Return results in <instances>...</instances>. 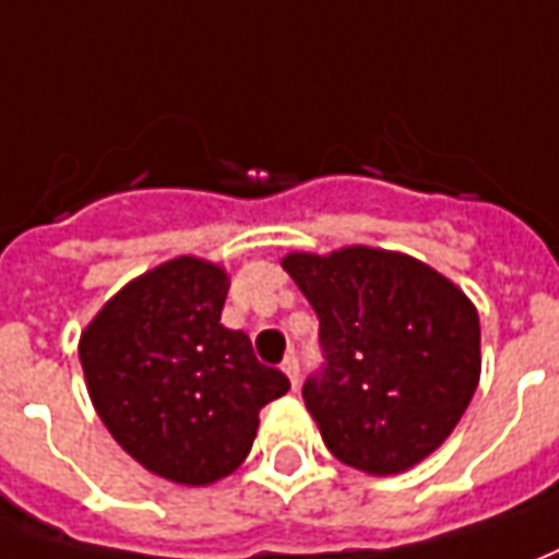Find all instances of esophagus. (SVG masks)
<instances>
[{
    "mask_svg": "<svg viewBox=\"0 0 559 559\" xmlns=\"http://www.w3.org/2000/svg\"><path fill=\"white\" fill-rule=\"evenodd\" d=\"M281 369H284V374H287V378H290V384H293V390L299 388V360H296V357H287V360L281 362Z\"/></svg>",
    "mask_w": 559,
    "mask_h": 559,
    "instance_id": "34e87169",
    "label": "esophagus"
}]
</instances>
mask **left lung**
Instances as JSON below:
<instances>
[{"instance_id": "left-lung-1", "label": "left lung", "mask_w": 559, "mask_h": 559, "mask_svg": "<svg viewBox=\"0 0 559 559\" xmlns=\"http://www.w3.org/2000/svg\"><path fill=\"white\" fill-rule=\"evenodd\" d=\"M320 320L323 369L302 400L326 448L366 475L417 466L454 432L481 374V326L454 281L408 253H287Z\"/></svg>"}]
</instances>
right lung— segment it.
I'll use <instances>...</instances> for the list:
<instances>
[{
    "label": "right lung",
    "instance_id": "1",
    "mask_svg": "<svg viewBox=\"0 0 559 559\" xmlns=\"http://www.w3.org/2000/svg\"><path fill=\"white\" fill-rule=\"evenodd\" d=\"M229 275L175 257L115 293L81 333L87 393L115 442L159 478L205 487L251 451L260 408L290 390L221 323Z\"/></svg>",
    "mask_w": 559,
    "mask_h": 559
}]
</instances>
